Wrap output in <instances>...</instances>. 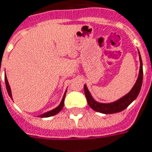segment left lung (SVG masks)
<instances>
[{"label": "left lung", "mask_w": 152, "mask_h": 152, "mask_svg": "<svg viewBox=\"0 0 152 152\" xmlns=\"http://www.w3.org/2000/svg\"><path fill=\"white\" fill-rule=\"evenodd\" d=\"M139 58H140L141 66H140V71H139L138 78L137 80V82H136L133 88L132 89L131 91L128 94H126L125 96L121 98L120 99L117 100L116 102L110 103V104H101V103L94 101V99L92 98V96H91L90 92L88 91L86 86V85L84 86V91H85V94H86V97L87 102H88V104L90 105L91 109L97 111V112L106 113V114L118 113V112H121V111L124 110L131 104L132 102L137 97L139 92L141 91V88H142L143 79L142 61V58H141L140 53H139Z\"/></svg>", "instance_id": "left-lung-1"}]
</instances>
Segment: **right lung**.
<instances>
[{"mask_svg":"<svg viewBox=\"0 0 152 152\" xmlns=\"http://www.w3.org/2000/svg\"><path fill=\"white\" fill-rule=\"evenodd\" d=\"M5 80H6V90H7V92H8V94H9V96L10 98L12 99V95H11V91H10V88L9 83H8V80H7V78H5ZM65 95L66 93L64 94V96H63V98H62V100H61V104H60V105L57 107L56 109H53V110H51L49 112H48L46 113H43L41 115V118H48V117H51V116H53L55 114H57L58 113H59L60 111H61L62 108H63V105H64V99H65Z\"/></svg>","mask_w":152,"mask_h":152,"instance_id":"add662e5","label":"right lung"}]
</instances>
